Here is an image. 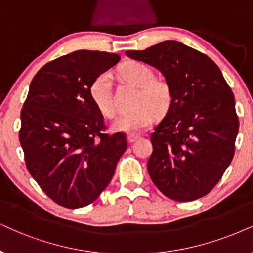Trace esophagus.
Here are the masks:
<instances>
[{
    "label": "esophagus",
    "instance_id": "esophagus-1",
    "mask_svg": "<svg viewBox=\"0 0 253 253\" xmlns=\"http://www.w3.org/2000/svg\"><path fill=\"white\" fill-rule=\"evenodd\" d=\"M139 139V136L137 135H134V134H129L128 136H127V140H128L129 143H133L134 141H136V140Z\"/></svg>",
    "mask_w": 253,
    "mask_h": 253
}]
</instances>
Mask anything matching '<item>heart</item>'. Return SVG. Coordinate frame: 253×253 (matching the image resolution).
<instances>
[{"label": "heart", "instance_id": "obj_1", "mask_svg": "<svg viewBox=\"0 0 253 253\" xmlns=\"http://www.w3.org/2000/svg\"><path fill=\"white\" fill-rule=\"evenodd\" d=\"M118 75L123 81L139 88L133 106L128 113L121 114L112 124L116 132L137 134L148 128L154 117L168 113L172 105V89L165 79L155 78L152 68L141 62L130 60L121 64ZM89 95L95 106L105 117L112 118L117 107L112 98V82L108 73H100L89 85Z\"/></svg>", "mask_w": 253, "mask_h": 253}]
</instances>
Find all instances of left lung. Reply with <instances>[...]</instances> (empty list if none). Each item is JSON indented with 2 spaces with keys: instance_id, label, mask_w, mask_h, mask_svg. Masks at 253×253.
I'll return each mask as SVG.
<instances>
[{
  "instance_id": "obj_1",
  "label": "left lung",
  "mask_w": 253,
  "mask_h": 253,
  "mask_svg": "<svg viewBox=\"0 0 253 253\" xmlns=\"http://www.w3.org/2000/svg\"><path fill=\"white\" fill-rule=\"evenodd\" d=\"M125 53L160 70L174 95L150 135V178L178 202L206 196L235 155L239 121L231 88L212 59L177 41Z\"/></svg>"
}]
</instances>
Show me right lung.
<instances>
[{"label": "right lung", "mask_w": 253, "mask_h": 253, "mask_svg": "<svg viewBox=\"0 0 253 253\" xmlns=\"http://www.w3.org/2000/svg\"><path fill=\"white\" fill-rule=\"evenodd\" d=\"M119 60L117 53L75 51L45 64L31 81L20 142L28 171L59 206L94 202L127 148L126 134L105 133L103 114L89 95L92 81Z\"/></svg>", "instance_id": "right-lung-1"}]
</instances>
